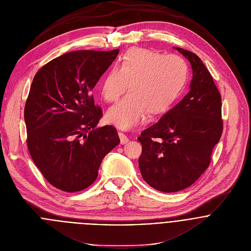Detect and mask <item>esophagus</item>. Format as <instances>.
<instances>
[{"instance_id": "34e87169", "label": "esophagus", "mask_w": 251, "mask_h": 251, "mask_svg": "<svg viewBox=\"0 0 251 251\" xmlns=\"http://www.w3.org/2000/svg\"><path fill=\"white\" fill-rule=\"evenodd\" d=\"M119 136H120V139H121V143L122 144H126L128 142V137L124 133V132H119Z\"/></svg>"}]
</instances>
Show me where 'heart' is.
<instances>
[{
	"mask_svg": "<svg viewBox=\"0 0 251 251\" xmlns=\"http://www.w3.org/2000/svg\"><path fill=\"white\" fill-rule=\"evenodd\" d=\"M188 77L186 61L177 55H163L145 48H131L103 78L100 89L105 101L116 102L107 120L120 128H131L151 116L167 112L181 94Z\"/></svg>",
	"mask_w": 251,
	"mask_h": 251,
	"instance_id": "heart-1",
	"label": "heart"
}]
</instances>
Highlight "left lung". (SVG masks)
<instances>
[{"label":"left lung","instance_id":"obj_1","mask_svg":"<svg viewBox=\"0 0 251 251\" xmlns=\"http://www.w3.org/2000/svg\"><path fill=\"white\" fill-rule=\"evenodd\" d=\"M193 70L189 93L156 124L137 137L143 180L157 191L174 193L197 181L211 162L223 133L222 97L198 55L175 47Z\"/></svg>","mask_w":251,"mask_h":251}]
</instances>
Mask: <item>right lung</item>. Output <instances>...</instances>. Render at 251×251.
Masks as SVG:
<instances>
[{
    "label": "right lung",
    "mask_w": 251,
    "mask_h": 251,
    "mask_svg": "<svg viewBox=\"0 0 251 251\" xmlns=\"http://www.w3.org/2000/svg\"><path fill=\"white\" fill-rule=\"evenodd\" d=\"M78 50L49 61L35 74L25 107L27 148L53 187L79 192L92 185L104 157L120 142L92 90L119 54Z\"/></svg>",
    "instance_id": "obj_1"
}]
</instances>
